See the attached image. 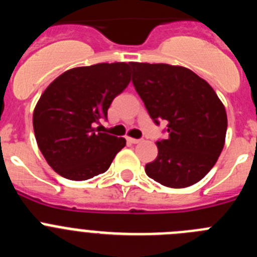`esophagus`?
<instances>
[{
  "instance_id": "1",
  "label": "esophagus",
  "mask_w": 257,
  "mask_h": 257,
  "mask_svg": "<svg viewBox=\"0 0 257 257\" xmlns=\"http://www.w3.org/2000/svg\"><path fill=\"white\" fill-rule=\"evenodd\" d=\"M127 142L131 143V144H138V143H140L139 139H134V138H126Z\"/></svg>"
}]
</instances>
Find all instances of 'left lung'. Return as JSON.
Returning <instances> with one entry per match:
<instances>
[{
  "label": "left lung",
  "instance_id": "left-lung-1",
  "mask_svg": "<svg viewBox=\"0 0 257 257\" xmlns=\"http://www.w3.org/2000/svg\"><path fill=\"white\" fill-rule=\"evenodd\" d=\"M133 83L151 118L167 122L158 156L145 165L149 178L169 188L198 183L225 144V106L205 79L185 67L131 63Z\"/></svg>",
  "mask_w": 257,
  "mask_h": 257
}]
</instances>
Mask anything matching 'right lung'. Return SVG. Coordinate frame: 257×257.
<instances>
[{"label":"right lung","mask_w":257,"mask_h":257,"mask_svg":"<svg viewBox=\"0 0 257 257\" xmlns=\"http://www.w3.org/2000/svg\"><path fill=\"white\" fill-rule=\"evenodd\" d=\"M130 81L131 63H100L72 68L47 86L36 104L33 130L54 171L82 181L109 169L126 140L95 126Z\"/></svg>","instance_id":"obj_1"}]
</instances>
